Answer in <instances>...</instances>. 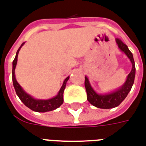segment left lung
<instances>
[{
	"mask_svg": "<svg viewBox=\"0 0 146 146\" xmlns=\"http://www.w3.org/2000/svg\"><path fill=\"white\" fill-rule=\"evenodd\" d=\"M115 41H116L118 48L121 51L123 52L128 56V59H130L131 65H132V68L127 76L126 80L121 87L117 88L114 91L104 94H98L96 92L92 86L90 85V83L87 76H85V88L87 90V100L92 105L98 108L109 109L118 106L120 104L125 100L127 95L128 94V93L130 92L134 84V80H135V61L133 59V55L128 49V46H126L121 40L116 38Z\"/></svg>",
	"mask_w": 146,
	"mask_h": 146,
	"instance_id": "left-lung-1",
	"label": "left lung"
}]
</instances>
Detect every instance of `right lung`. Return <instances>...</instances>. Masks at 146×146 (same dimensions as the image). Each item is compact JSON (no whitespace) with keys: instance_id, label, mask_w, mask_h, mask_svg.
<instances>
[{"instance_id":"right-lung-1","label":"right lung","mask_w":146,"mask_h":146,"mask_svg":"<svg viewBox=\"0 0 146 146\" xmlns=\"http://www.w3.org/2000/svg\"><path fill=\"white\" fill-rule=\"evenodd\" d=\"M25 42L21 44V46L19 47L18 51L16 52L15 58L14 59L12 63V81L13 85L15 90V92L18 98H20V100L23 102V104L29 108H30L32 111L36 112H47L51 111L53 110H56L59 107L61 106V104L63 103V92L66 88V85L67 83L68 80L70 78V76H67L65 79L62 87L59 90V92L52 98L48 99V100H41V99H35L31 95L27 94L23 88L20 86V84H18V81L16 80L15 74V70L16 65H17V61H18V52L20 51L21 48L23 46Z\"/></svg>"}]
</instances>
